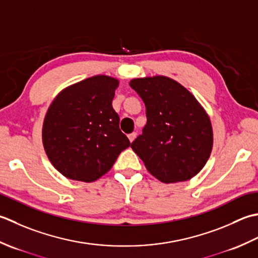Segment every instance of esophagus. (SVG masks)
<instances>
[{
  "label": "esophagus",
  "instance_id": "esophagus-1",
  "mask_svg": "<svg viewBox=\"0 0 258 258\" xmlns=\"http://www.w3.org/2000/svg\"><path fill=\"white\" fill-rule=\"evenodd\" d=\"M136 137H137V133H131L130 135H128V138L130 140V143H133V141L136 139Z\"/></svg>",
  "mask_w": 258,
  "mask_h": 258
}]
</instances>
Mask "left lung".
Segmentation results:
<instances>
[{
	"label": "left lung",
	"mask_w": 258,
	"mask_h": 258,
	"mask_svg": "<svg viewBox=\"0 0 258 258\" xmlns=\"http://www.w3.org/2000/svg\"><path fill=\"white\" fill-rule=\"evenodd\" d=\"M130 87L146 106L147 123L131 148L162 182L189 180L213 149V128L197 99L164 76L133 79Z\"/></svg>",
	"instance_id": "1"
}]
</instances>
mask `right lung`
Here are the masks:
<instances>
[{"label":"right lung","instance_id":"obj_1","mask_svg":"<svg viewBox=\"0 0 258 258\" xmlns=\"http://www.w3.org/2000/svg\"><path fill=\"white\" fill-rule=\"evenodd\" d=\"M118 86L117 79L94 76L66 88L49 107L42 141L51 164L69 179H99L130 146L112 108Z\"/></svg>","mask_w":258,"mask_h":258}]
</instances>
